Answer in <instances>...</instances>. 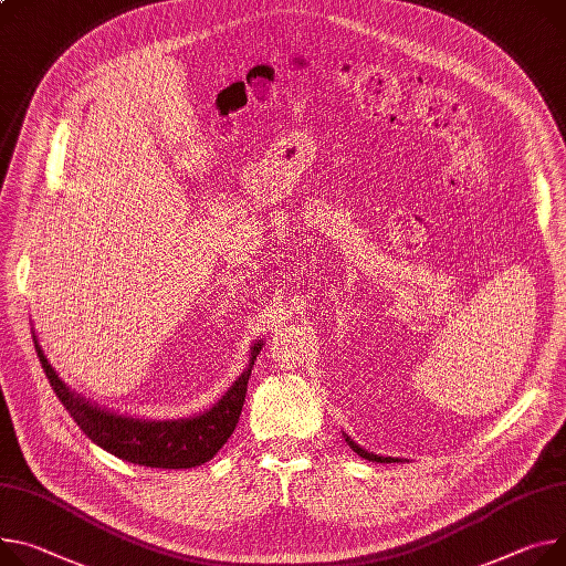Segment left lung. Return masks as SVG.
<instances>
[{
  "label": "left lung",
  "mask_w": 566,
  "mask_h": 566,
  "mask_svg": "<svg viewBox=\"0 0 566 566\" xmlns=\"http://www.w3.org/2000/svg\"><path fill=\"white\" fill-rule=\"evenodd\" d=\"M344 440H346V444H349L360 458H365V460H371V462H392L395 458H382V455H374V453H369V451H365V449H360L356 442H352V438L349 434H344Z\"/></svg>",
  "instance_id": "obj_1"
}]
</instances>
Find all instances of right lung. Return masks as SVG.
Listing matches in <instances>:
<instances>
[{
    "label": "right lung",
    "instance_id": "add662e5",
    "mask_svg": "<svg viewBox=\"0 0 566 566\" xmlns=\"http://www.w3.org/2000/svg\"><path fill=\"white\" fill-rule=\"evenodd\" d=\"M260 349H263V344H253L251 360L244 374L231 385L220 403H214L203 415L179 421H143L106 412L72 395L56 376L48 358L42 356V349L35 342L40 365L45 369L52 389L63 408L70 412V417L76 421V426L85 432V438H91L97 447L122 460L156 469L199 467L212 460V455L227 444L240 419L247 382Z\"/></svg>",
    "mask_w": 566,
    "mask_h": 566
}]
</instances>
